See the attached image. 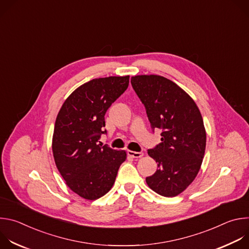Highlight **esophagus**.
<instances>
[{
	"instance_id": "esophagus-1",
	"label": "esophagus",
	"mask_w": 249,
	"mask_h": 249,
	"mask_svg": "<svg viewBox=\"0 0 249 249\" xmlns=\"http://www.w3.org/2000/svg\"><path fill=\"white\" fill-rule=\"evenodd\" d=\"M128 155L131 157V158H134V159H140L144 156L143 153H140V152H133V151H128Z\"/></svg>"
}]
</instances>
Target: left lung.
Instances as JSON below:
<instances>
[{"mask_svg": "<svg viewBox=\"0 0 249 249\" xmlns=\"http://www.w3.org/2000/svg\"><path fill=\"white\" fill-rule=\"evenodd\" d=\"M131 84L153 131L161 130V143L148 150L159 168L146 182L161 196H177L195 179L203 161L206 131L200 110L180 87L164 77L135 76Z\"/></svg>", "mask_w": 249, "mask_h": 249, "instance_id": "1", "label": "left lung"}]
</instances>
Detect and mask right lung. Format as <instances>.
Masks as SVG:
<instances>
[{"label": "right lung", "instance_id": "obj_1", "mask_svg": "<svg viewBox=\"0 0 249 249\" xmlns=\"http://www.w3.org/2000/svg\"><path fill=\"white\" fill-rule=\"evenodd\" d=\"M129 76L93 79L74 90L57 115L52 151L56 166L68 187L87 200L107 193L126 160L98 141L106 134L104 115L127 89Z\"/></svg>", "mask_w": 249, "mask_h": 249}]
</instances>
